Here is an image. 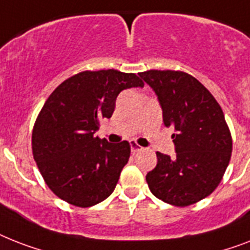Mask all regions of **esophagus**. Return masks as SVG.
<instances>
[{
	"label": "esophagus",
	"mask_w": 250,
	"mask_h": 250,
	"mask_svg": "<svg viewBox=\"0 0 250 250\" xmlns=\"http://www.w3.org/2000/svg\"><path fill=\"white\" fill-rule=\"evenodd\" d=\"M129 146H131V151L133 154L137 153V151H140V150H143V147H141L140 145H137L135 141H129Z\"/></svg>",
	"instance_id": "obj_1"
}]
</instances>
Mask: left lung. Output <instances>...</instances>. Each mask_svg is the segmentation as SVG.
<instances>
[{"label": "left lung", "mask_w": 250, "mask_h": 250, "mask_svg": "<svg viewBox=\"0 0 250 250\" xmlns=\"http://www.w3.org/2000/svg\"><path fill=\"white\" fill-rule=\"evenodd\" d=\"M155 92L163 123L172 127L176 155L157 153L158 163L146 174L154 196L186 207L212 194L226 171L232 140L224 111L212 93L188 73H139Z\"/></svg>", "instance_id": "left-lung-1"}]
</instances>
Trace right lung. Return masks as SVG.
Returning <instances> with one entry per match:
<instances>
[{
  "label": "right lung",
  "instance_id": "right-lung-1",
  "mask_svg": "<svg viewBox=\"0 0 250 250\" xmlns=\"http://www.w3.org/2000/svg\"><path fill=\"white\" fill-rule=\"evenodd\" d=\"M144 87L133 73L114 69L82 72L50 95L32 135L33 157L55 195L87 208L114 191L131 154L127 141L110 144L96 136L123 90Z\"/></svg>",
  "mask_w": 250,
  "mask_h": 250
}]
</instances>
